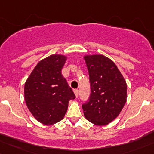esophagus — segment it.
Segmentation results:
<instances>
[{"label": "esophagus", "instance_id": "obj_1", "mask_svg": "<svg viewBox=\"0 0 154 154\" xmlns=\"http://www.w3.org/2000/svg\"><path fill=\"white\" fill-rule=\"evenodd\" d=\"M74 93H75V96H76V97H78V96H79V90H77V89L74 90Z\"/></svg>", "mask_w": 154, "mask_h": 154}]
</instances>
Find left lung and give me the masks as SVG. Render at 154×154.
Returning a JSON list of instances; mask_svg holds the SVG:
<instances>
[{"label":"left lung","instance_id":"8db88e82","mask_svg":"<svg viewBox=\"0 0 154 154\" xmlns=\"http://www.w3.org/2000/svg\"><path fill=\"white\" fill-rule=\"evenodd\" d=\"M91 93L82 104L85 118L96 125L113 121L127 101V84L115 63L103 55H85Z\"/></svg>","mask_w":154,"mask_h":154}]
</instances>
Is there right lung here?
I'll use <instances>...</instances> for the list:
<instances>
[{
	"instance_id": "add662e5",
	"label": "right lung",
	"mask_w": 154,
	"mask_h": 154,
	"mask_svg": "<svg viewBox=\"0 0 154 154\" xmlns=\"http://www.w3.org/2000/svg\"><path fill=\"white\" fill-rule=\"evenodd\" d=\"M65 55L54 54L39 61L26 79L24 99L33 116L42 124L51 125L64 118L68 103L75 98L61 75Z\"/></svg>"
}]
</instances>
